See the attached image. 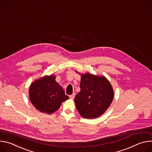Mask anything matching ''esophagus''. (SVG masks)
I'll return each mask as SVG.
<instances>
[{
	"mask_svg": "<svg viewBox=\"0 0 152 152\" xmlns=\"http://www.w3.org/2000/svg\"><path fill=\"white\" fill-rule=\"evenodd\" d=\"M75 96V93H73V94H72V95H70L69 97H70V98L71 99H74Z\"/></svg>",
	"mask_w": 152,
	"mask_h": 152,
	"instance_id": "obj_1",
	"label": "esophagus"
}]
</instances>
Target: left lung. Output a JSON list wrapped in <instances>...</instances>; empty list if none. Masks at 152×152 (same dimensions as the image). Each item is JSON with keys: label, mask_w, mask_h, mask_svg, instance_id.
Returning a JSON list of instances; mask_svg holds the SVG:
<instances>
[{"label": "left lung", "mask_w": 152, "mask_h": 152, "mask_svg": "<svg viewBox=\"0 0 152 152\" xmlns=\"http://www.w3.org/2000/svg\"><path fill=\"white\" fill-rule=\"evenodd\" d=\"M80 92L75 97L77 109L82 117L94 118L103 114L114 97L111 83L104 77L89 73L82 75Z\"/></svg>", "instance_id": "8db88e82"}]
</instances>
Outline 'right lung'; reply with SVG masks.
Here are the masks:
<instances>
[{
    "label": "right lung",
    "instance_id": "right-lung-1",
    "mask_svg": "<svg viewBox=\"0 0 152 152\" xmlns=\"http://www.w3.org/2000/svg\"><path fill=\"white\" fill-rule=\"evenodd\" d=\"M29 93L36 109L48 114L58 110L62 102L69 99L52 75L35 80L30 86Z\"/></svg>",
    "mask_w": 152,
    "mask_h": 152
}]
</instances>
